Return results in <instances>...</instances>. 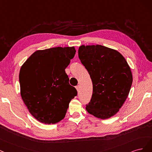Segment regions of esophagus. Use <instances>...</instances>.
Wrapping results in <instances>:
<instances>
[{"mask_svg": "<svg viewBox=\"0 0 152 152\" xmlns=\"http://www.w3.org/2000/svg\"><path fill=\"white\" fill-rule=\"evenodd\" d=\"M76 90H77V92H79V91H80V85L76 86Z\"/></svg>", "mask_w": 152, "mask_h": 152, "instance_id": "34e87169", "label": "esophagus"}]
</instances>
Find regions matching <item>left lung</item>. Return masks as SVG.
<instances>
[{
  "label": "left lung",
  "instance_id": "8db88e82",
  "mask_svg": "<svg viewBox=\"0 0 152 152\" xmlns=\"http://www.w3.org/2000/svg\"><path fill=\"white\" fill-rule=\"evenodd\" d=\"M78 56L93 83L87 112L98 118H110L129 95L133 82L130 67L118 51L100 45L80 46Z\"/></svg>",
  "mask_w": 152,
  "mask_h": 152
}]
</instances>
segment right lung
Listing matches in <instances>:
<instances>
[{"label":"right lung","mask_w":152,"mask_h":152,"mask_svg":"<svg viewBox=\"0 0 152 152\" xmlns=\"http://www.w3.org/2000/svg\"><path fill=\"white\" fill-rule=\"evenodd\" d=\"M76 53L74 47H55L34 52L21 67V96L30 114L44 124L64 118L77 90L69 85L65 69Z\"/></svg>","instance_id":"right-lung-1"}]
</instances>
